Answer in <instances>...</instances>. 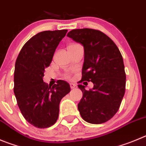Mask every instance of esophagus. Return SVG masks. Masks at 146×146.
I'll return each mask as SVG.
<instances>
[{"label": "esophagus", "mask_w": 146, "mask_h": 146, "mask_svg": "<svg viewBox=\"0 0 146 146\" xmlns=\"http://www.w3.org/2000/svg\"><path fill=\"white\" fill-rule=\"evenodd\" d=\"M76 86V85L75 84H73V83L70 84V88H72V89H73V88H74Z\"/></svg>", "instance_id": "esophagus-1"}]
</instances>
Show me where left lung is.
I'll return each mask as SVG.
<instances>
[{"label": "left lung", "instance_id": "left-lung-1", "mask_svg": "<svg viewBox=\"0 0 146 146\" xmlns=\"http://www.w3.org/2000/svg\"><path fill=\"white\" fill-rule=\"evenodd\" d=\"M67 36L84 46L81 81L94 84V88L88 91L85 86H78L83 92L78 104L81 117L92 124L107 122L118 111L125 92L126 74L122 54L115 43L99 30L73 29Z\"/></svg>", "mask_w": 146, "mask_h": 146}]
</instances>
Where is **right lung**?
<instances>
[{
    "mask_svg": "<svg viewBox=\"0 0 146 146\" xmlns=\"http://www.w3.org/2000/svg\"><path fill=\"white\" fill-rule=\"evenodd\" d=\"M68 30L44 31L27 41L16 60L15 96L26 120L38 128L56 122L61 99L70 92L69 84L58 80L52 86L43 81L44 68L50 65L60 42Z\"/></svg>",
    "mask_w": 146,
    "mask_h": 146,
    "instance_id": "obj_1",
    "label": "right lung"
}]
</instances>
